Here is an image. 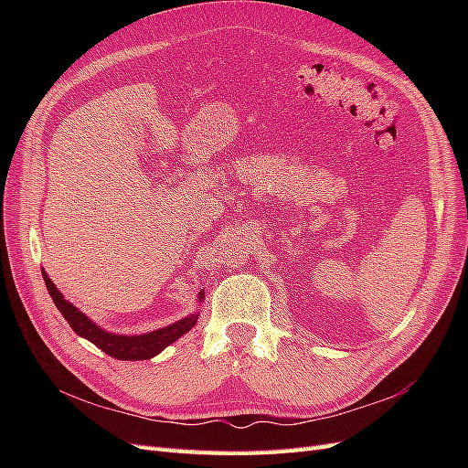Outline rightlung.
Here are the masks:
<instances>
[{
	"instance_id": "obj_1",
	"label": "right lung",
	"mask_w": 468,
	"mask_h": 468,
	"mask_svg": "<svg viewBox=\"0 0 468 468\" xmlns=\"http://www.w3.org/2000/svg\"><path fill=\"white\" fill-rule=\"evenodd\" d=\"M42 277H45L47 289L52 296V301L56 308L60 310L66 322L69 324L78 335L90 339L93 346H97L101 351H105L107 356L122 359V361H140V359H152L154 356H158L160 351H164L167 346H172L176 339H179L183 334H187L193 325L199 320V313L191 314L187 318H181L174 322L172 325H165V328L154 330L148 334H140V335H121V334H111L105 332L103 328H99L97 324H93L86 314L80 313V310L68 303L62 292L54 287V282L50 277L42 271ZM205 291L199 292V303L203 301Z\"/></svg>"
}]
</instances>
